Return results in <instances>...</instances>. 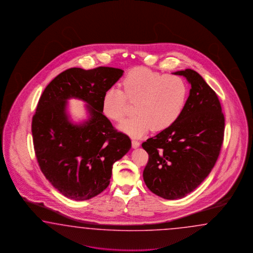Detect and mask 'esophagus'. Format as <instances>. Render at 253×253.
<instances>
[{"mask_svg": "<svg viewBox=\"0 0 253 253\" xmlns=\"http://www.w3.org/2000/svg\"><path fill=\"white\" fill-rule=\"evenodd\" d=\"M131 146H132L133 148H137V147L140 146V143L138 142L137 140H132L131 141Z\"/></svg>", "mask_w": 253, "mask_h": 253, "instance_id": "1", "label": "esophagus"}]
</instances>
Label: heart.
<instances>
[{
    "label": "heart",
    "instance_id": "b5f03b06",
    "mask_svg": "<svg viewBox=\"0 0 253 253\" xmlns=\"http://www.w3.org/2000/svg\"><path fill=\"white\" fill-rule=\"evenodd\" d=\"M123 91L107 89L102 98V110L108 119L121 122L127 113V101L135 103L137 115L123 121L120 130L131 137L144 136L149 130H163L182 115L189 87L184 78L166 75L145 67L130 69L123 79Z\"/></svg>",
    "mask_w": 253,
    "mask_h": 253
}]
</instances>
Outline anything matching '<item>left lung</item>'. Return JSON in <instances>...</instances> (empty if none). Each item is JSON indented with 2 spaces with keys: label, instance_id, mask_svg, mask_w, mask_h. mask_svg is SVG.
Returning a JSON list of instances; mask_svg holds the SVG:
<instances>
[{
  "label": "left lung",
  "instance_id": "1",
  "mask_svg": "<svg viewBox=\"0 0 253 253\" xmlns=\"http://www.w3.org/2000/svg\"><path fill=\"white\" fill-rule=\"evenodd\" d=\"M191 84L184 111L175 123L142 144L148 154L143 177L154 194L182 199L210 174L221 151L224 116L216 92L192 69L174 72Z\"/></svg>",
  "mask_w": 253,
  "mask_h": 253
}]
</instances>
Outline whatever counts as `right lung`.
Here are the masks:
<instances>
[{
    "label": "right lung",
    "instance_id": "right-lung-1",
    "mask_svg": "<svg viewBox=\"0 0 253 253\" xmlns=\"http://www.w3.org/2000/svg\"><path fill=\"white\" fill-rule=\"evenodd\" d=\"M123 69L71 68L46 86L32 117L31 131L42 172L70 199L87 200L110 183L112 166L130 149L128 135L118 131L103 114L102 98L123 76ZM87 103L90 117L77 126L66 115V101Z\"/></svg>",
    "mask_w": 253,
    "mask_h": 253
}]
</instances>
